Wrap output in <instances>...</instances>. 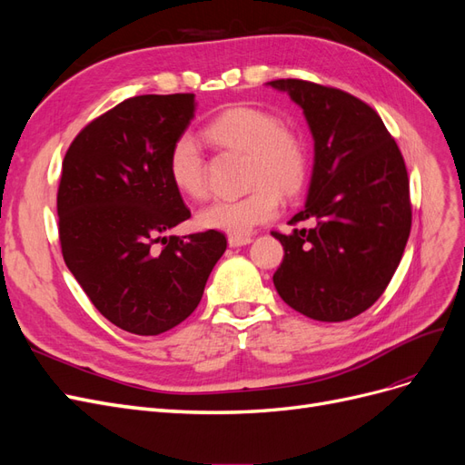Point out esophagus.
<instances>
[{"mask_svg": "<svg viewBox=\"0 0 465 465\" xmlns=\"http://www.w3.org/2000/svg\"><path fill=\"white\" fill-rule=\"evenodd\" d=\"M250 242H252V236H248V234H242V236H234V234H231V236H229V246H231V248L246 246V244H250Z\"/></svg>", "mask_w": 465, "mask_h": 465, "instance_id": "34e87169", "label": "esophagus"}]
</instances>
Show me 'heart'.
<instances>
[{"label": "heart", "instance_id": "heart-1", "mask_svg": "<svg viewBox=\"0 0 465 465\" xmlns=\"http://www.w3.org/2000/svg\"><path fill=\"white\" fill-rule=\"evenodd\" d=\"M205 135L217 147L246 153V186L252 190L236 200H217L195 215L205 231L242 236L258 224L277 217L281 198L297 195L308 176V151L302 137L281 125L273 112L238 104L205 125ZM168 176L174 188L190 200L207 195L205 154L190 134L178 135L168 151Z\"/></svg>", "mask_w": 465, "mask_h": 465}]
</instances>
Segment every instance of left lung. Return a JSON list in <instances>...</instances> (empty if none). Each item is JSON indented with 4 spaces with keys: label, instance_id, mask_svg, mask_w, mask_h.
Listing matches in <instances>:
<instances>
[{
    "label": "left lung",
    "instance_id": "obj_1",
    "mask_svg": "<svg viewBox=\"0 0 465 465\" xmlns=\"http://www.w3.org/2000/svg\"><path fill=\"white\" fill-rule=\"evenodd\" d=\"M267 85L302 108L314 139L308 198L291 219L312 227L272 232L285 250L273 285L308 318L351 320L386 291L410 238V178L401 151L376 110L353 94L302 79Z\"/></svg>",
    "mask_w": 465,
    "mask_h": 465
}]
</instances>
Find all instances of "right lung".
I'll return each mask as SVG.
<instances>
[{
	"instance_id": "obj_1",
	"label": "right lung",
	"mask_w": 465,
	"mask_h": 465,
	"mask_svg": "<svg viewBox=\"0 0 465 465\" xmlns=\"http://www.w3.org/2000/svg\"><path fill=\"white\" fill-rule=\"evenodd\" d=\"M193 112L192 93L132 96L85 125L62 164L65 265L96 311L135 335L184 322L227 250L217 231L164 236L190 219L166 163Z\"/></svg>"
}]
</instances>
